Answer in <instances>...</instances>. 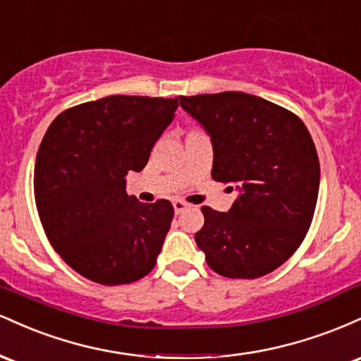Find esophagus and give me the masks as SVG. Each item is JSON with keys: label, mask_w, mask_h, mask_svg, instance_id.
Returning <instances> with one entry per match:
<instances>
[{"label": "esophagus", "mask_w": 361, "mask_h": 361, "mask_svg": "<svg viewBox=\"0 0 361 361\" xmlns=\"http://www.w3.org/2000/svg\"><path fill=\"white\" fill-rule=\"evenodd\" d=\"M186 207H188V204H186V202H183V200L173 202V209H175V214H181L186 209Z\"/></svg>", "instance_id": "esophagus-1"}]
</instances>
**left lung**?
I'll return each mask as SVG.
<instances>
[{
  "instance_id": "1",
  "label": "left lung",
  "mask_w": 361,
  "mask_h": 361,
  "mask_svg": "<svg viewBox=\"0 0 361 361\" xmlns=\"http://www.w3.org/2000/svg\"><path fill=\"white\" fill-rule=\"evenodd\" d=\"M214 149L212 178L238 192L227 212L202 207L197 246L227 279L281 267L307 234L321 169L307 127L292 111L241 91L180 97Z\"/></svg>"
}]
</instances>
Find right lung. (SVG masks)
<instances>
[{
	"label": "right lung",
	"mask_w": 361,
	"mask_h": 361,
	"mask_svg": "<svg viewBox=\"0 0 361 361\" xmlns=\"http://www.w3.org/2000/svg\"><path fill=\"white\" fill-rule=\"evenodd\" d=\"M176 109L178 98L114 94L62 111L45 132L37 210L54 250L88 280L130 283L154 268L173 205L127 195L126 176L142 171Z\"/></svg>",
	"instance_id": "1"
}]
</instances>
